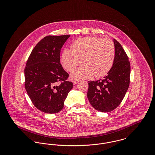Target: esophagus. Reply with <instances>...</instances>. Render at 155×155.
Segmentation results:
<instances>
[{"mask_svg":"<svg viewBox=\"0 0 155 155\" xmlns=\"http://www.w3.org/2000/svg\"><path fill=\"white\" fill-rule=\"evenodd\" d=\"M78 82V81H77V80H73V84H74V85H75Z\"/></svg>","mask_w":155,"mask_h":155,"instance_id":"esophagus-1","label":"esophagus"}]
</instances>
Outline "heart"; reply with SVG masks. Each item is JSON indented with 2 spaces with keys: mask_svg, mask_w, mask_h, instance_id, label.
<instances>
[{
  "mask_svg": "<svg viewBox=\"0 0 155 155\" xmlns=\"http://www.w3.org/2000/svg\"><path fill=\"white\" fill-rule=\"evenodd\" d=\"M115 46L108 38L97 37L80 38L65 49L61 54V63L67 71L71 72L82 63L84 66L71 74L72 78L82 80L102 77L107 74L113 65Z\"/></svg>",
  "mask_w": 155,
  "mask_h": 155,
  "instance_id": "1",
  "label": "heart"
}]
</instances>
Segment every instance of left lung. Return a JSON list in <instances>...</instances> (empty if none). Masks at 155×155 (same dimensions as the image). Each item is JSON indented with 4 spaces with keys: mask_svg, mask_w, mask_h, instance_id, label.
Wrapping results in <instances>:
<instances>
[{
    "mask_svg": "<svg viewBox=\"0 0 155 155\" xmlns=\"http://www.w3.org/2000/svg\"><path fill=\"white\" fill-rule=\"evenodd\" d=\"M113 65L103 79L88 81L87 96L97 110L110 112L122 102L130 85V63L122 46L115 39Z\"/></svg>",
    "mask_w": 155,
    "mask_h": 155,
    "instance_id": "8db88e82",
    "label": "left lung"
}]
</instances>
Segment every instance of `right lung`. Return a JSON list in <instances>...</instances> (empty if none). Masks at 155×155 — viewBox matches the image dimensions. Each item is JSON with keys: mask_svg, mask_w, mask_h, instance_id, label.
Listing matches in <instances>:
<instances>
[{"mask_svg": "<svg viewBox=\"0 0 155 155\" xmlns=\"http://www.w3.org/2000/svg\"><path fill=\"white\" fill-rule=\"evenodd\" d=\"M70 35L46 36L30 54L24 69L25 88L32 102L46 113H58L73 87L60 64V51ZM58 81H61L58 84Z\"/></svg>", "mask_w": 155, "mask_h": 155, "instance_id": "obj_1", "label": "right lung"}]
</instances>
